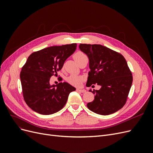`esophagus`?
I'll use <instances>...</instances> for the list:
<instances>
[{"label":"esophagus","instance_id":"34e87169","mask_svg":"<svg viewBox=\"0 0 153 153\" xmlns=\"http://www.w3.org/2000/svg\"><path fill=\"white\" fill-rule=\"evenodd\" d=\"M76 91L78 92H82V93H84V92H86V90L83 89V88H77Z\"/></svg>","mask_w":153,"mask_h":153}]
</instances>
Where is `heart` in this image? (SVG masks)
Instances as JSON below:
<instances>
[{
    "instance_id": "obj_1",
    "label": "heart",
    "mask_w": 153,
    "mask_h": 153,
    "mask_svg": "<svg viewBox=\"0 0 153 153\" xmlns=\"http://www.w3.org/2000/svg\"><path fill=\"white\" fill-rule=\"evenodd\" d=\"M87 57V55L82 52H78L75 55H74V59L78 63L80 60L84 58ZM67 82L69 84H71L74 86H79L83 81V78L80 76L76 75H69L66 79Z\"/></svg>"
}]
</instances>
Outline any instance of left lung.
I'll return each instance as SVG.
<instances>
[{"label":"left lung","mask_w":153,"mask_h":153,"mask_svg":"<svg viewBox=\"0 0 153 153\" xmlns=\"http://www.w3.org/2000/svg\"><path fill=\"white\" fill-rule=\"evenodd\" d=\"M79 48L89 59L91 71L86 86H101L89 90L95 94L88 103V108L100 115H110L126 104L132 84L133 76L123 55L101 45L80 44Z\"/></svg>","instance_id":"left-lung-1"}]
</instances>
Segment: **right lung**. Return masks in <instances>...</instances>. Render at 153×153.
<instances>
[{
    "mask_svg": "<svg viewBox=\"0 0 153 153\" xmlns=\"http://www.w3.org/2000/svg\"><path fill=\"white\" fill-rule=\"evenodd\" d=\"M76 48V43L54 46L30 55L20 73L22 94L27 105L43 115L57 112L76 89L66 82L50 85L51 76L57 75L66 60Z\"/></svg>",
    "mask_w": 153,
    "mask_h": 153,
    "instance_id": "right-lung-1",
    "label": "right lung"
}]
</instances>
